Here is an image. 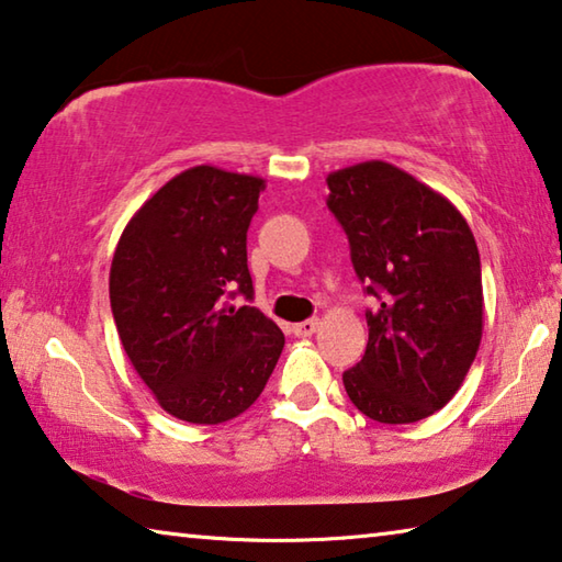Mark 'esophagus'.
Listing matches in <instances>:
<instances>
[{
    "label": "esophagus",
    "instance_id": "1",
    "mask_svg": "<svg viewBox=\"0 0 562 562\" xmlns=\"http://www.w3.org/2000/svg\"><path fill=\"white\" fill-rule=\"evenodd\" d=\"M317 329H319V319L313 317V319H305V323H297L295 327H292V333H295L297 337H310V335H315Z\"/></svg>",
    "mask_w": 562,
    "mask_h": 562
}]
</instances>
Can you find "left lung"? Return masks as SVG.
I'll return each instance as SVG.
<instances>
[{
    "label": "left lung",
    "mask_w": 562,
    "mask_h": 562,
    "mask_svg": "<svg viewBox=\"0 0 562 562\" xmlns=\"http://www.w3.org/2000/svg\"><path fill=\"white\" fill-rule=\"evenodd\" d=\"M327 207L350 239L370 337L342 372L370 420L407 425L450 403L483 337L475 237L456 204L395 165L370 159L327 175Z\"/></svg>",
    "instance_id": "left-lung-1"
}]
</instances>
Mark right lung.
I'll return each mask as SVG.
<instances>
[{
	"label": "right lung",
	"mask_w": 562,
	"mask_h": 562,
	"mask_svg": "<svg viewBox=\"0 0 562 562\" xmlns=\"http://www.w3.org/2000/svg\"><path fill=\"white\" fill-rule=\"evenodd\" d=\"M265 180L184 169L127 222L114 249L110 302L124 352L177 420L227 423L255 403L284 347L257 307L247 227Z\"/></svg>",
	"instance_id": "1"
}]
</instances>
